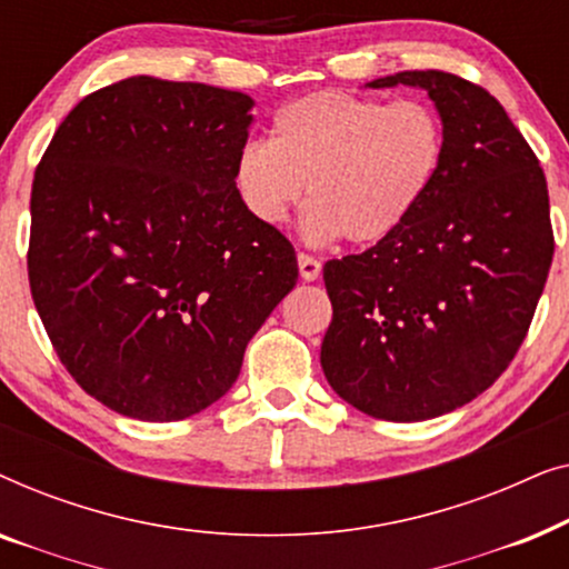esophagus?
I'll return each mask as SVG.
<instances>
[{
	"instance_id": "esophagus-1",
	"label": "esophagus",
	"mask_w": 569,
	"mask_h": 569,
	"mask_svg": "<svg viewBox=\"0 0 569 569\" xmlns=\"http://www.w3.org/2000/svg\"><path fill=\"white\" fill-rule=\"evenodd\" d=\"M298 267H300V277L306 279V282H313V279H318V274H321V261L308 253H298Z\"/></svg>"
}]
</instances>
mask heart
I'll return each instance as SVG.
<instances>
[{
  "label": "heart",
  "instance_id": "obj_1",
  "mask_svg": "<svg viewBox=\"0 0 569 569\" xmlns=\"http://www.w3.org/2000/svg\"><path fill=\"white\" fill-rule=\"evenodd\" d=\"M442 154L446 123L425 100L321 90L274 116L271 142L240 147L236 189L261 224H282L308 186V240L372 246L409 220Z\"/></svg>",
  "mask_w": 569,
  "mask_h": 569
}]
</instances>
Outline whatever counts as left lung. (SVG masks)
<instances>
[{"instance_id": "obj_1", "label": "left lung", "mask_w": 569, "mask_h": 569, "mask_svg": "<svg viewBox=\"0 0 569 569\" xmlns=\"http://www.w3.org/2000/svg\"><path fill=\"white\" fill-rule=\"evenodd\" d=\"M427 90L446 123L440 173L391 238L323 267L333 391L386 422L485 393L523 345L555 256L547 178L485 88L427 69L368 88Z\"/></svg>"}]
</instances>
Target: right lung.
<instances>
[{"instance_id": "add662e5", "label": "right lung", "mask_w": 569, "mask_h": 569, "mask_svg": "<svg viewBox=\"0 0 569 569\" xmlns=\"http://www.w3.org/2000/svg\"><path fill=\"white\" fill-rule=\"evenodd\" d=\"M253 100L129 77L77 103L36 168L28 279L84 393L142 422L222 399L298 282L295 248L240 201Z\"/></svg>"}]
</instances>
